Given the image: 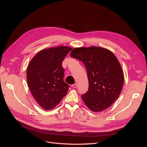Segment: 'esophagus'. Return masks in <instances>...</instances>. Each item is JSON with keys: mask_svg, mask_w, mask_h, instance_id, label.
<instances>
[{"mask_svg": "<svg viewBox=\"0 0 147 147\" xmlns=\"http://www.w3.org/2000/svg\"><path fill=\"white\" fill-rule=\"evenodd\" d=\"M72 87H73V88H77V84L76 83V84H73L72 85Z\"/></svg>", "mask_w": 147, "mask_h": 147, "instance_id": "obj_1", "label": "esophagus"}]
</instances>
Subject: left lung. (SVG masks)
Returning a JSON list of instances; mask_svg holds the SVG:
<instances>
[{"label": "left lung", "instance_id": "8db88e82", "mask_svg": "<svg viewBox=\"0 0 147 147\" xmlns=\"http://www.w3.org/2000/svg\"><path fill=\"white\" fill-rule=\"evenodd\" d=\"M70 56L81 61L87 71L89 87L81 95L86 106L94 112L111 107L124 83L123 70L115 55L107 49L91 47L74 48Z\"/></svg>", "mask_w": 147, "mask_h": 147}]
</instances>
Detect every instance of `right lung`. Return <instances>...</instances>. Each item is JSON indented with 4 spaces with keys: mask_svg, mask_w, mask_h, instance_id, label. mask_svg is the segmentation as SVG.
Returning <instances> with one entry per match:
<instances>
[{
    "mask_svg": "<svg viewBox=\"0 0 147 147\" xmlns=\"http://www.w3.org/2000/svg\"><path fill=\"white\" fill-rule=\"evenodd\" d=\"M71 50L65 46L42 50L28 66V86L36 101L45 110L56 107L68 91L69 86L64 81L61 63Z\"/></svg>",
    "mask_w": 147,
    "mask_h": 147,
    "instance_id": "obj_1",
    "label": "right lung"
}]
</instances>
